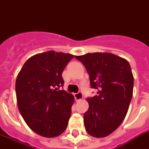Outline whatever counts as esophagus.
<instances>
[{
    "mask_svg": "<svg viewBox=\"0 0 149 149\" xmlns=\"http://www.w3.org/2000/svg\"><path fill=\"white\" fill-rule=\"evenodd\" d=\"M74 97L76 100H80L83 99L84 96H83V93L81 92H78L77 93H74Z\"/></svg>",
    "mask_w": 149,
    "mask_h": 149,
    "instance_id": "34e87169",
    "label": "esophagus"
}]
</instances>
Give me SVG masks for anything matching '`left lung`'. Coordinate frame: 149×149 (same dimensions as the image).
<instances>
[{
	"mask_svg": "<svg viewBox=\"0 0 149 149\" xmlns=\"http://www.w3.org/2000/svg\"><path fill=\"white\" fill-rule=\"evenodd\" d=\"M86 68L97 95L87 98L84 125L90 135L104 138L118 128L127 114L133 94L134 77L125 58L109 52L76 56Z\"/></svg>",
	"mask_w": 149,
	"mask_h": 149,
	"instance_id": "1",
	"label": "left lung"
}]
</instances>
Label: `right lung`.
I'll use <instances>...</instances> for the list:
<instances>
[{
    "label": "right lung",
    "instance_id": "obj_1",
    "mask_svg": "<svg viewBox=\"0 0 149 149\" xmlns=\"http://www.w3.org/2000/svg\"><path fill=\"white\" fill-rule=\"evenodd\" d=\"M73 55L48 51L31 56L17 74L15 91L18 109L30 128L54 138L67 127L74 97L65 91L62 73Z\"/></svg>",
    "mask_w": 149,
    "mask_h": 149
}]
</instances>
